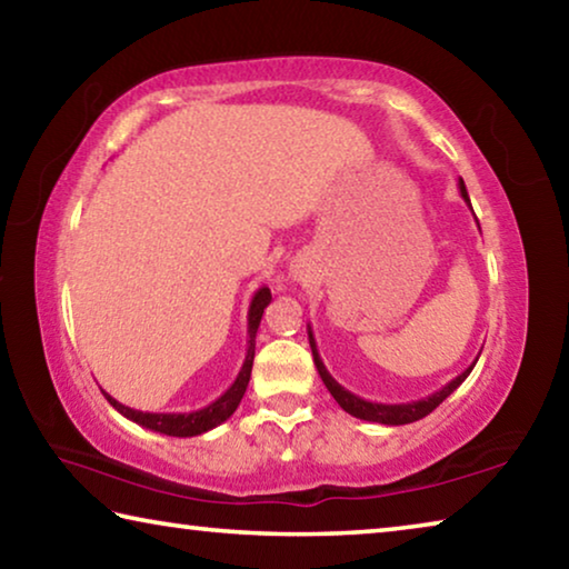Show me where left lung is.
<instances>
[{
  "label": "left lung",
  "instance_id": "8db88e82",
  "mask_svg": "<svg viewBox=\"0 0 569 569\" xmlns=\"http://www.w3.org/2000/svg\"><path fill=\"white\" fill-rule=\"evenodd\" d=\"M459 192H461V198H465V203L471 208V203H469V192H467L465 180H461V178H459ZM475 220H477V216H475ZM308 343H311L316 369H319L321 379H323V383H326V389L331 391V397H333L336 401H339V407H341L343 411H349L351 417H356V419L387 423V427H399V423H411V421H419V419L427 417V413L435 411V409L439 407V403L449 397L451 391H457L459 383L469 377L471 369H475V363H477V361L471 363L469 369L461 371L457 379H451V381L447 383V387H441L439 391H435V393H431V397H427V399L409 401V403H377V401H366V399H361V397H356V393H351L349 389H343L341 383L336 381L329 371H326V366H323L321 356H319V349H316V339H313L311 326H308Z\"/></svg>",
  "mask_w": 569,
  "mask_h": 569
}]
</instances>
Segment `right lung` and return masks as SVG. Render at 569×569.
Returning <instances> with one entry per match:
<instances>
[{"mask_svg": "<svg viewBox=\"0 0 569 569\" xmlns=\"http://www.w3.org/2000/svg\"><path fill=\"white\" fill-rule=\"evenodd\" d=\"M268 303H271V291H268V286H261L253 293V298H250V308H248L246 361L240 366L236 381L230 383V389L226 393H220V397L213 403H208V407L198 411H188V413H156V411H138V409L124 407V403H120L118 399H112L108 391H102L104 399H108L112 407L122 413V417H128L130 421L140 423V427L160 431V435H168V437H198V435H206L210 429H216L218 423L230 419V413L238 409V403L248 389L250 369H253V356H256V333H258V326H261V316Z\"/></svg>", "mask_w": 569, "mask_h": 569, "instance_id": "1", "label": "right lung"}]
</instances>
